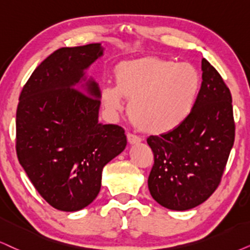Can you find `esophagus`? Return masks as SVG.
I'll return each mask as SVG.
<instances>
[{
  "label": "esophagus",
  "mask_w": 250,
  "mask_h": 250,
  "mask_svg": "<svg viewBox=\"0 0 250 250\" xmlns=\"http://www.w3.org/2000/svg\"><path fill=\"white\" fill-rule=\"evenodd\" d=\"M127 140H128V143L131 144V145L141 143V141H142L141 137H138V136H136L134 134H130V132H129V134L127 135Z\"/></svg>",
  "instance_id": "34e87169"
}]
</instances>
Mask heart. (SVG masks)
<instances>
[{
  "label": "heart",
  "mask_w": 250,
  "mask_h": 250,
  "mask_svg": "<svg viewBox=\"0 0 250 250\" xmlns=\"http://www.w3.org/2000/svg\"><path fill=\"white\" fill-rule=\"evenodd\" d=\"M116 86L103 88L104 106L110 113L123 108L122 97L130 100L131 121L142 131L160 135L182 125L197 103L202 77L188 63L145 56L119 64Z\"/></svg>",
  "instance_id": "1"
}]
</instances>
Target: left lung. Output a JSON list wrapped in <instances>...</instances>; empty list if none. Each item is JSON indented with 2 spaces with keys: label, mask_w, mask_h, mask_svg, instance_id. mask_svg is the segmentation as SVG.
<instances>
[{
  "label": "left lung",
  "mask_w": 250,
  "mask_h": 250,
  "mask_svg": "<svg viewBox=\"0 0 250 250\" xmlns=\"http://www.w3.org/2000/svg\"><path fill=\"white\" fill-rule=\"evenodd\" d=\"M202 71L200 96L188 119L173 131L146 140L154 157L148 190L170 210L192 209L213 194L234 143L229 88L205 59Z\"/></svg>",
  "instance_id": "left-lung-1"
}]
</instances>
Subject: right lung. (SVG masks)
I'll return each mask as SVG.
<instances>
[{"instance_id":"obj_1","label":"right lung","mask_w":250,"mask_h":250,"mask_svg":"<svg viewBox=\"0 0 250 250\" xmlns=\"http://www.w3.org/2000/svg\"><path fill=\"white\" fill-rule=\"evenodd\" d=\"M103 52L100 43L55 50L24 85L16 113L20 164L43 200L67 212L92 203L104 166L127 145L122 127L98 122L100 90L84 76Z\"/></svg>"}]
</instances>
